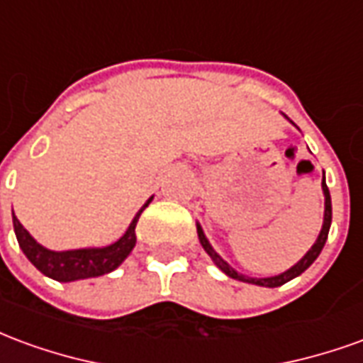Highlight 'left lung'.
I'll use <instances>...</instances> for the list:
<instances>
[{
    "label": "left lung",
    "instance_id": "obj_1",
    "mask_svg": "<svg viewBox=\"0 0 363 363\" xmlns=\"http://www.w3.org/2000/svg\"><path fill=\"white\" fill-rule=\"evenodd\" d=\"M291 124H294V122H291ZM320 189H323V194H325V216H323V228H320L319 231V237H317V241L311 245V249L305 252L303 259L297 260L296 264H294L291 268H288L286 272L276 274V276H268V278H252V276H247V274L237 272L235 268L231 267L229 262H225V260L221 259L220 255L216 252V249H213L212 245H210V241H208V237H206L202 225L196 223L200 245H202V247H204V251L210 255V259L213 260V264L220 268L223 274H228L229 278H233V280H239V281H247V284H255V286H262V288H278V286H281V284H286V281L297 278L299 274H303L307 268L311 267L313 262L317 260V257L320 255V251H323L325 243H327L328 229H330V221H333V204H330V192H328L325 177H323V182H320Z\"/></svg>",
    "mask_w": 363,
    "mask_h": 363
}]
</instances>
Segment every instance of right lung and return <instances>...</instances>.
<instances>
[{
    "instance_id": "obj_1",
    "label": "right lung",
    "mask_w": 363,
    "mask_h": 363,
    "mask_svg": "<svg viewBox=\"0 0 363 363\" xmlns=\"http://www.w3.org/2000/svg\"><path fill=\"white\" fill-rule=\"evenodd\" d=\"M153 196L147 198V202L140 208L134 220L124 231V235L118 241L106 245V247H87V249H74V251H50L36 241L27 229L21 225V221L13 213V228L19 241L21 251L25 252L33 264H35L44 276H48L56 281H75L85 278H96L108 274L128 259V255L135 247V223L140 220V213L150 206Z\"/></svg>"
}]
</instances>
